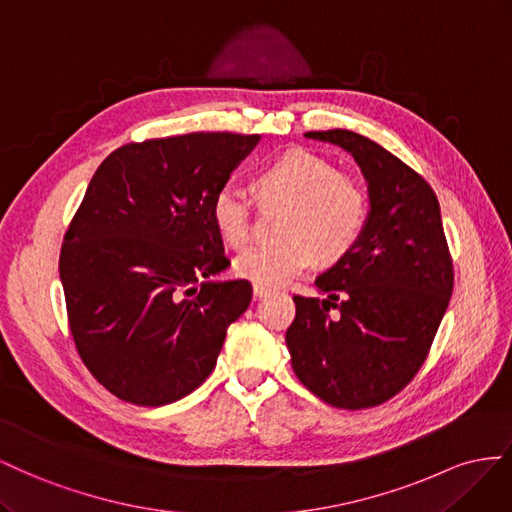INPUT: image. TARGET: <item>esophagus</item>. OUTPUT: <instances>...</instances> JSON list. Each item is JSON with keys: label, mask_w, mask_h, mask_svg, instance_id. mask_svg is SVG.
Here are the masks:
<instances>
[{"label": "esophagus", "mask_w": 512, "mask_h": 512, "mask_svg": "<svg viewBox=\"0 0 512 512\" xmlns=\"http://www.w3.org/2000/svg\"><path fill=\"white\" fill-rule=\"evenodd\" d=\"M253 291H255V296L257 298H264V296H268L272 289H268V287H261V285H253Z\"/></svg>", "instance_id": "esophagus-1"}]
</instances>
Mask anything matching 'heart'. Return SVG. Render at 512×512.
I'll return each mask as SVG.
<instances>
[{"instance_id": "heart-1", "label": "heart", "mask_w": 512, "mask_h": 512, "mask_svg": "<svg viewBox=\"0 0 512 512\" xmlns=\"http://www.w3.org/2000/svg\"><path fill=\"white\" fill-rule=\"evenodd\" d=\"M257 193L266 201H287L283 240L259 244L236 257V272L261 287H283L317 259L337 264L358 244L369 218V195L337 165L306 150L274 158L257 175ZM214 227L229 246L251 240V197L233 182L212 197Z\"/></svg>"}]
</instances>
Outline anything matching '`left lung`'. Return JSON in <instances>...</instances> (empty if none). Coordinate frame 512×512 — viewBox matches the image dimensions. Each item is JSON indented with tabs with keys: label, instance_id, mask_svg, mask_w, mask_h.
Here are the masks:
<instances>
[{
	"label": "left lung",
	"instance_id": "1",
	"mask_svg": "<svg viewBox=\"0 0 512 512\" xmlns=\"http://www.w3.org/2000/svg\"><path fill=\"white\" fill-rule=\"evenodd\" d=\"M304 137L354 156L369 218L352 251L315 279L326 298L294 296L285 341L294 373L315 397L364 410L412 382L448 309L455 274L440 203L422 175L367 137L341 128Z\"/></svg>",
	"mask_w": 512,
	"mask_h": 512
}]
</instances>
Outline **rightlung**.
<instances>
[{"label": "right lung", "mask_w": 512, "mask_h": 512, "mask_svg": "<svg viewBox=\"0 0 512 512\" xmlns=\"http://www.w3.org/2000/svg\"><path fill=\"white\" fill-rule=\"evenodd\" d=\"M259 135L191 133L122 145L87 186L60 279L85 367L115 397L158 407L199 388L251 304L227 270L212 197Z\"/></svg>", "instance_id": "add662e5"}]
</instances>
